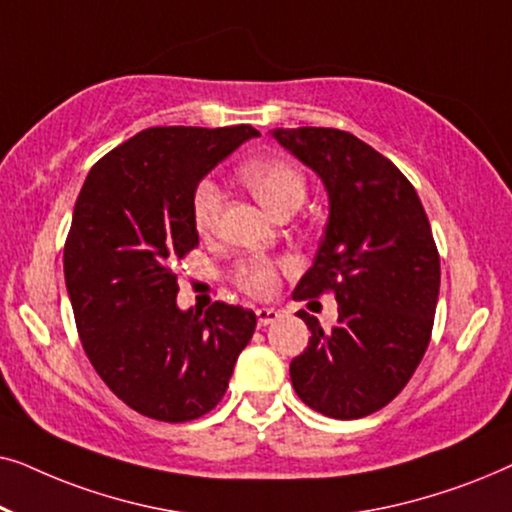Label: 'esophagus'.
I'll use <instances>...</instances> for the list:
<instances>
[{
  "label": "esophagus",
  "instance_id": "1",
  "mask_svg": "<svg viewBox=\"0 0 512 512\" xmlns=\"http://www.w3.org/2000/svg\"><path fill=\"white\" fill-rule=\"evenodd\" d=\"M256 317H258V326H268V324H272V321L279 319V312L275 310V307H258Z\"/></svg>",
  "mask_w": 512,
  "mask_h": 512
}]
</instances>
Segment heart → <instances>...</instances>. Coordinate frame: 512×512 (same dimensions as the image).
I'll list each match as a JSON object with an SVG mask.
<instances>
[{"label":"heart","instance_id":"obj_1","mask_svg":"<svg viewBox=\"0 0 512 512\" xmlns=\"http://www.w3.org/2000/svg\"><path fill=\"white\" fill-rule=\"evenodd\" d=\"M244 186L256 195L258 202L275 216L293 214L303 205L307 181L291 160L258 158L242 167ZM223 209V191L212 179L198 181L191 195V216L200 235H214L219 228ZM235 284L254 298L272 296L279 282L277 263L268 258H249L233 270Z\"/></svg>","mask_w":512,"mask_h":512}]
</instances>
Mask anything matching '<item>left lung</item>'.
Wrapping results in <instances>:
<instances>
[{
	"mask_svg": "<svg viewBox=\"0 0 512 512\" xmlns=\"http://www.w3.org/2000/svg\"><path fill=\"white\" fill-rule=\"evenodd\" d=\"M284 149L312 167L328 191L324 240L293 300L331 291L338 321L310 328L291 361L300 401L333 419L373 415L401 394L429 347L440 289V256L422 200L405 174L335 128L272 130Z\"/></svg>",
	"mask_w": 512,
	"mask_h": 512,
	"instance_id": "obj_1",
	"label": "left lung"
}]
</instances>
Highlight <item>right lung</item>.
Instances as JSON below:
<instances>
[{"label": "right lung", "instance_id": "1", "mask_svg": "<svg viewBox=\"0 0 512 512\" xmlns=\"http://www.w3.org/2000/svg\"><path fill=\"white\" fill-rule=\"evenodd\" d=\"M258 130L149 128L90 167L65 242L76 331L104 384L139 415L191 422L216 408L256 314L177 307V263L198 247L191 195Z\"/></svg>", "mask_w": 512, "mask_h": 512}]
</instances>
